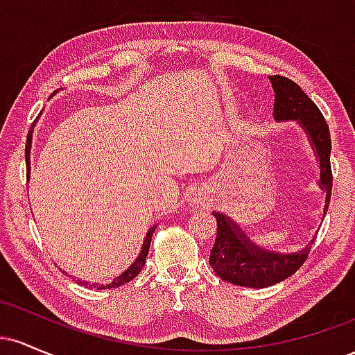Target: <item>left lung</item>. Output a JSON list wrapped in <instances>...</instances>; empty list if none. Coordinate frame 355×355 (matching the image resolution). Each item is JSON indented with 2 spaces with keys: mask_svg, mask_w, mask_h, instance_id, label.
Segmentation results:
<instances>
[{
  "mask_svg": "<svg viewBox=\"0 0 355 355\" xmlns=\"http://www.w3.org/2000/svg\"><path fill=\"white\" fill-rule=\"evenodd\" d=\"M272 88L275 93L274 115L277 120H297L311 138L320 162V183L325 190L324 215L329 209L332 193L331 168V133L329 125L317 105L302 92L295 81L280 75H272ZM217 218V237L211 247L209 263L220 279L240 287L262 288L282 282L295 274L311 254L309 243L299 254H275L254 245L250 239L229 217L214 211Z\"/></svg>",
  "mask_w": 355,
  "mask_h": 355,
  "instance_id": "left-lung-1",
  "label": "left lung"
}]
</instances>
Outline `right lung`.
Returning <instances> with one entry per match:
<instances>
[{"mask_svg": "<svg viewBox=\"0 0 355 355\" xmlns=\"http://www.w3.org/2000/svg\"><path fill=\"white\" fill-rule=\"evenodd\" d=\"M30 148H31V130H30V133H28L26 150H24V157H26V172H28L26 177H28V178H30ZM153 232H155V227H152V229L148 230V234H146L144 245H141V252H140V255L137 257L135 262H133L132 266L126 268L123 274L118 275L116 279H113L112 282H110L108 285H100L98 288H115V287H120V285L128 284L130 280H133L138 274H140L141 268H144V266H145L146 255H148V248H150V242H152ZM89 287H95V285L92 284V285H89Z\"/></svg>", "mask_w": 355, "mask_h": 355, "instance_id": "right-lung-1", "label": "right lung"}]
</instances>
